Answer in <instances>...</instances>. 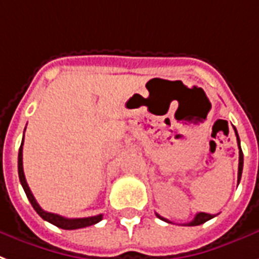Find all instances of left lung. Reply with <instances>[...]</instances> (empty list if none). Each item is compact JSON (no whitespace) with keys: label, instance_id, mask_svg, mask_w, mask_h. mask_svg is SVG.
Returning <instances> with one entry per match:
<instances>
[{"label":"left lung","instance_id":"obj_1","mask_svg":"<svg viewBox=\"0 0 259 259\" xmlns=\"http://www.w3.org/2000/svg\"><path fill=\"white\" fill-rule=\"evenodd\" d=\"M235 134H236V138H238V147H239V167H238V183H239L240 178H242V171H243V152H242V148H240V140H239V136H238V133H236V129H235ZM157 217H159V219H161V220H164V222L169 223L167 219H164V217L159 216V214H157ZM213 217H214L213 214L200 212L195 214V217L193 219V220H191L190 223H186L185 226H200V224H204L205 222H208V220H210V219H213Z\"/></svg>","mask_w":259,"mask_h":259}]
</instances>
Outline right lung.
Segmentation results:
<instances>
[{
    "mask_svg": "<svg viewBox=\"0 0 259 259\" xmlns=\"http://www.w3.org/2000/svg\"><path fill=\"white\" fill-rule=\"evenodd\" d=\"M23 141H24V138H23ZM23 141H21V147L19 149V161H17V164H19L20 183H21V186H23L25 194H27V198H28L31 205H32V208L36 210L37 214L42 217L43 220H46V222L51 223V224H54V226H57L58 228H62V230H78V228H85V227L94 226V224L100 222L103 219V214H98V216L92 217H82V219H66V217L55 214V213L46 212V210H43L39 206V204L35 200V197H33L31 190H29L28 183L25 181L24 169H23Z\"/></svg>",
    "mask_w": 259,
    "mask_h": 259,
    "instance_id": "obj_1",
    "label": "right lung"
}]
</instances>
